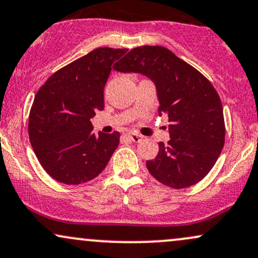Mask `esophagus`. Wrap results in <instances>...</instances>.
Listing matches in <instances>:
<instances>
[{
	"mask_svg": "<svg viewBox=\"0 0 258 258\" xmlns=\"http://www.w3.org/2000/svg\"><path fill=\"white\" fill-rule=\"evenodd\" d=\"M128 138L133 142H140V141H142V139H144V136L140 135V134H138V133H129Z\"/></svg>",
	"mask_w": 258,
	"mask_h": 258,
	"instance_id": "34e87169",
	"label": "esophagus"
}]
</instances>
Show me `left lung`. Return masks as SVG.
Here are the masks:
<instances>
[{
	"label": "left lung",
	"instance_id": "left-lung-1",
	"mask_svg": "<svg viewBox=\"0 0 258 258\" xmlns=\"http://www.w3.org/2000/svg\"><path fill=\"white\" fill-rule=\"evenodd\" d=\"M139 72L154 82L159 112L169 118L170 140L146 165L165 186L187 188L213 169L225 145L226 125L221 99L198 70L160 45L134 48L113 68Z\"/></svg>",
	"mask_w": 258,
	"mask_h": 258
}]
</instances>
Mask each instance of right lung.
Segmentation results:
<instances>
[{"label": "right lung", "instance_id": "right-lung-1", "mask_svg": "<svg viewBox=\"0 0 258 258\" xmlns=\"http://www.w3.org/2000/svg\"><path fill=\"white\" fill-rule=\"evenodd\" d=\"M126 51L96 48L57 70L38 89L29 114V138L39 164L54 180L88 182L104 170L116 151L119 133L96 136L90 118L104 108L112 65Z\"/></svg>", "mask_w": 258, "mask_h": 258}]
</instances>
